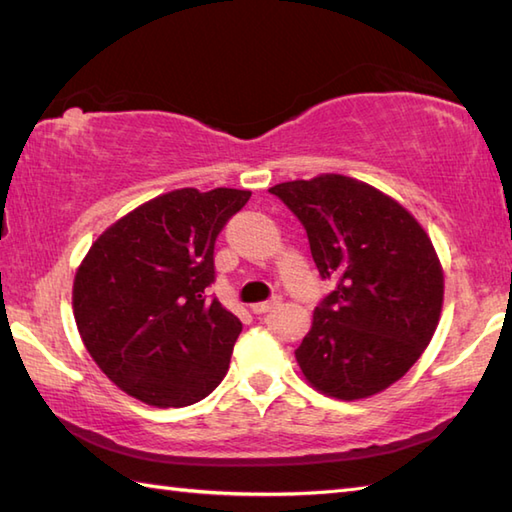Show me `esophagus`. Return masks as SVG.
I'll use <instances>...</instances> for the list:
<instances>
[{"label":"esophagus","instance_id":"1","mask_svg":"<svg viewBox=\"0 0 512 512\" xmlns=\"http://www.w3.org/2000/svg\"><path fill=\"white\" fill-rule=\"evenodd\" d=\"M277 304H279V297H273V299H268V302L253 304V306H250V310H253V313H257V315H262V313H268L270 308H275Z\"/></svg>","mask_w":512,"mask_h":512}]
</instances>
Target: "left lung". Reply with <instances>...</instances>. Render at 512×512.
Segmentation results:
<instances>
[{
    "instance_id": "1",
    "label": "left lung",
    "mask_w": 512,
    "mask_h": 512,
    "mask_svg": "<svg viewBox=\"0 0 512 512\" xmlns=\"http://www.w3.org/2000/svg\"><path fill=\"white\" fill-rule=\"evenodd\" d=\"M306 228L310 255L335 290L295 350L324 395L364 399L408 373L439 324L444 273L417 219L382 190L344 175L270 188Z\"/></svg>"
}]
</instances>
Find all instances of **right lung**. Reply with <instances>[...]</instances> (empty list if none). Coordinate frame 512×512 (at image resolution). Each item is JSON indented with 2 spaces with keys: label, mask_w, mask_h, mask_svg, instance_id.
<instances>
[{
  "label": "right lung",
  "mask_w": 512,
  "mask_h": 512,
  "mask_svg": "<svg viewBox=\"0 0 512 512\" xmlns=\"http://www.w3.org/2000/svg\"><path fill=\"white\" fill-rule=\"evenodd\" d=\"M250 190L179 188L135 208L90 246L73 284L82 342L110 382L157 408L222 382L242 322L219 299L215 239Z\"/></svg>",
  "instance_id": "right-lung-1"
}]
</instances>
